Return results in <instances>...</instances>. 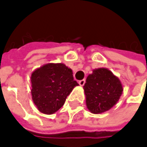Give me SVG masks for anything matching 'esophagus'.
<instances>
[{
	"label": "esophagus",
	"instance_id": "34e87169",
	"mask_svg": "<svg viewBox=\"0 0 147 147\" xmlns=\"http://www.w3.org/2000/svg\"><path fill=\"white\" fill-rule=\"evenodd\" d=\"M85 82H86L85 79H83V80H80V81L78 82V83H79V85H80V86H83V85L85 84Z\"/></svg>",
	"mask_w": 147,
	"mask_h": 147
}]
</instances>
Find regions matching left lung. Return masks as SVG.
Wrapping results in <instances>:
<instances>
[{
    "mask_svg": "<svg viewBox=\"0 0 147 147\" xmlns=\"http://www.w3.org/2000/svg\"><path fill=\"white\" fill-rule=\"evenodd\" d=\"M83 89L87 108L94 114H100L112 108L123 91L119 78L106 68L94 69L88 76Z\"/></svg>",
    "mask_w": 147,
    "mask_h": 147,
    "instance_id": "obj_1",
    "label": "left lung"
}]
</instances>
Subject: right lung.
<instances>
[{
    "label": "right lung",
    "instance_id": "obj_1",
    "mask_svg": "<svg viewBox=\"0 0 147 147\" xmlns=\"http://www.w3.org/2000/svg\"><path fill=\"white\" fill-rule=\"evenodd\" d=\"M72 74V70L62 63L46 64L31 73L32 100L40 112L51 115L63 106L78 85Z\"/></svg>",
    "mask_w": 147,
    "mask_h": 147
}]
</instances>
